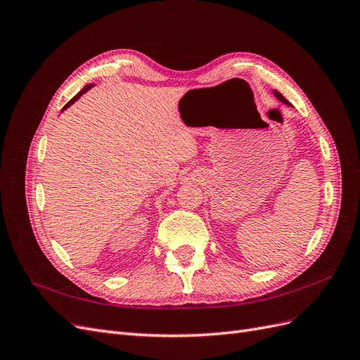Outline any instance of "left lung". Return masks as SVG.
I'll return each instance as SVG.
<instances>
[{
    "mask_svg": "<svg viewBox=\"0 0 360 360\" xmlns=\"http://www.w3.org/2000/svg\"><path fill=\"white\" fill-rule=\"evenodd\" d=\"M275 96H276V97H278V99H279V101H281V102H284V103H287V105H290V102H288V101H287V99H285V97H284V96H282V94H281V93H279V91H276V90H275Z\"/></svg>",
    "mask_w": 360,
    "mask_h": 360,
    "instance_id": "obj_1",
    "label": "left lung"
}]
</instances>
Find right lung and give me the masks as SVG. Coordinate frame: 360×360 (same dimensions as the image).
Returning a JSON list of instances; mask_svg holds the SVG:
<instances>
[{"instance_id":"add662e5","label":"right lung","mask_w":360,"mask_h":360,"mask_svg":"<svg viewBox=\"0 0 360 360\" xmlns=\"http://www.w3.org/2000/svg\"><path fill=\"white\" fill-rule=\"evenodd\" d=\"M91 86H93V84H89V85H85V86H84V89H82V90H81V91H79L78 94H76V96L73 97V99H72V101H69V102H68L66 105H64V108H63V111H64V110H66V108H69V106H70L72 103H75L76 101H78V99H79V97H81V96H82V94H84L85 91H89V90L91 89Z\"/></svg>"}]
</instances>
